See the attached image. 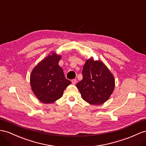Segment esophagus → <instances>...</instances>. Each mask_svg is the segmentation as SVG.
<instances>
[{"mask_svg": "<svg viewBox=\"0 0 146 146\" xmlns=\"http://www.w3.org/2000/svg\"><path fill=\"white\" fill-rule=\"evenodd\" d=\"M76 82H77V81H76V79H73V80H72V84H76Z\"/></svg>", "mask_w": 146, "mask_h": 146, "instance_id": "1", "label": "esophagus"}]
</instances>
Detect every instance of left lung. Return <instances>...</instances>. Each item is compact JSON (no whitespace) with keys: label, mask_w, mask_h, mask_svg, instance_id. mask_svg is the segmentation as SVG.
<instances>
[{"label":"left lung","mask_w":146,"mask_h":146,"mask_svg":"<svg viewBox=\"0 0 146 146\" xmlns=\"http://www.w3.org/2000/svg\"><path fill=\"white\" fill-rule=\"evenodd\" d=\"M83 79L77 83L82 98L89 104L99 106L110 98L115 88V78L109 69L92 57L83 66Z\"/></svg>","instance_id":"left-lung-1"}]
</instances>
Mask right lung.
I'll return each mask as SVG.
<instances>
[{
    "label": "right lung",
    "mask_w": 146,
    "mask_h": 146,
    "mask_svg": "<svg viewBox=\"0 0 146 146\" xmlns=\"http://www.w3.org/2000/svg\"><path fill=\"white\" fill-rule=\"evenodd\" d=\"M62 56L54 52L42 60L32 70L30 84L32 91L41 102L51 104L62 96L71 81L66 79L58 65Z\"/></svg>",
    "instance_id": "obj_1"
}]
</instances>
